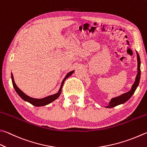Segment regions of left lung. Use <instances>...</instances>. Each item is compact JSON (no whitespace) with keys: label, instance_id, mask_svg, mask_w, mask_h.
<instances>
[{"label":"left lung","instance_id":"left-lung-1","mask_svg":"<svg viewBox=\"0 0 147 147\" xmlns=\"http://www.w3.org/2000/svg\"><path fill=\"white\" fill-rule=\"evenodd\" d=\"M137 54V60H138V74L136 77V80L134 83V84L132 85L131 89H130L129 92L126 93H124L121 95L119 96H117L115 98H112L108 106L105 107L106 108H113L114 107H116L120 104H123L126 102L127 101L129 100L130 98H131L132 96L134 94L136 89H137V87L139 85V83H140V76H141V69H140V65H141V61H140V55L136 51Z\"/></svg>","mask_w":147,"mask_h":147}]
</instances>
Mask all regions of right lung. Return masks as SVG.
Listing matches in <instances>:
<instances>
[{"mask_svg":"<svg viewBox=\"0 0 147 147\" xmlns=\"http://www.w3.org/2000/svg\"><path fill=\"white\" fill-rule=\"evenodd\" d=\"M74 71H72L71 72H69V73H67V74L65 76L64 79L63 80L60 89H59V90H58V92L57 93H56V94H53V95L48 96L45 97L44 98H42V99H37V98H31L30 96H29L26 95L24 92H23L22 90H21L17 86V85L15 84L14 79H13V76L12 73H11V80H12V84L13 85V87H14L15 91L17 92V94L19 95V96L22 98V100H24L26 101H28V102L32 104V105L35 106V107L45 106V105H48V104H49L51 102H53V101L57 100V98L60 96L61 92H62V88L63 87V83H64L65 80L69 76H70L71 74L74 73Z\"/></svg>","mask_w":147,"mask_h":147,"instance_id":"right-lung-1","label":"right lung"}]
</instances>
